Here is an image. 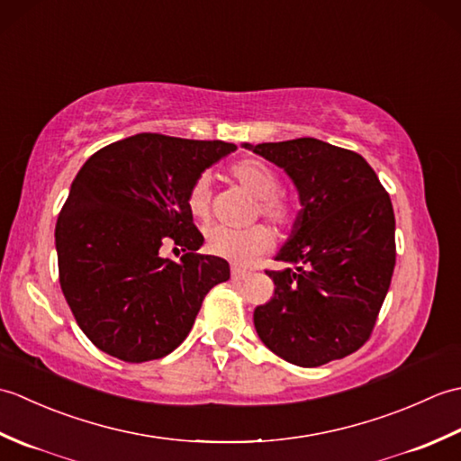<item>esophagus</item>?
<instances>
[{"label": "esophagus", "mask_w": 461, "mask_h": 461, "mask_svg": "<svg viewBox=\"0 0 461 461\" xmlns=\"http://www.w3.org/2000/svg\"><path fill=\"white\" fill-rule=\"evenodd\" d=\"M248 277H249L248 271L238 269V267L231 269V279H233V281H243V279H248Z\"/></svg>", "instance_id": "1"}]
</instances>
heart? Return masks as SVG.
I'll return each mask as SVG.
<instances>
[{"instance_id": "1", "label": "heart", "mask_w": 461, "mask_h": 461, "mask_svg": "<svg viewBox=\"0 0 461 461\" xmlns=\"http://www.w3.org/2000/svg\"><path fill=\"white\" fill-rule=\"evenodd\" d=\"M230 178L256 198L253 213L266 218L279 230H289L297 221V203L279 192L281 182L276 170L258 158H243L230 166ZM185 205L195 220L210 218V180L200 176L185 194ZM273 233L267 225H251L248 230H230L215 225L208 231V251L236 266H251L271 249Z\"/></svg>"}]
</instances>
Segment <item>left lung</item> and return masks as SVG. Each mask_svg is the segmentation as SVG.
<instances>
[{
    "label": "left lung",
    "mask_w": 461,
    "mask_h": 461,
    "mask_svg": "<svg viewBox=\"0 0 461 461\" xmlns=\"http://www.w3.org/2000/svg\"><path fill=\"white\" fill-rule=\"evenodd\" d=\"M295 182L303 210L266 273L273 297L253 312L259 339L297 366L345 358L370 339L396 266L394 210L360 154L317 139L249 146Z\"/></svg>",
    "instance_id": "1"
}]
</instances>
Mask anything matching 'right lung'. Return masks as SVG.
I'll return each instance as SVG.
<instances>
[{"mask_svg": "<svg viewBox=\"0 0 461 461\" xmlns=\"http://www.w3.org/2000/svg\"><path fill=\"white\" fill-rule=\"evenodd\" d=\"M221 140L142 132L95 152L57 218L59 283L96 348L124 362L162 358L188 337L203 297L230 263L202 256L185 194L236 150ZM174 245L178 262L161 256Z\"/></svg>", "mask_w": 461, "mask_h": 461, "instance_id": "right-lung-1", "label": "right lung"}]
</instances>
